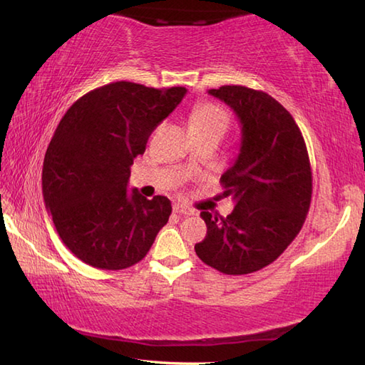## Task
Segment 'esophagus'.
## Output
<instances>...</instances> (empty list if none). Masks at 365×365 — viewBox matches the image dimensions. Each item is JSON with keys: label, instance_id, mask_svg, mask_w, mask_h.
Segmentation results:
<instances>
[{"label": "esophagus", "instance_id": "1", "mask_svg": "<svg viewBox=\"0 0 365 365\" xmlns=\"http://www.w3.org/2000/svg\"><path fill=\"white\" fill-rule=\"evenodd\" d=\"M174 212L175 213H178V215H195V210H192V208H190V207H185V205H182V204H177V205H174Z\"/></svg>", "mask_w": 365, "mask_h": 365}]
</instances>
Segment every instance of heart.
Masks as SVG:
<instances>
[{
    "instance_id": "obj_1",
    "label": "heart",
    "mask_w": 365,
    "mask_h": 365,
    "mask_svg": "<svg viewBox=\"0 0 365 365\" xmlns=\"http://www.w3.org/2000/svg\"><path fill=\"white\" fill-rule=\"evenodd\" d=\"M188 127L191 133L197 131H220L224 133L229 127V114L220 105L212 102L199 103L188 118Z\"/></svg>"
}]
</instances>
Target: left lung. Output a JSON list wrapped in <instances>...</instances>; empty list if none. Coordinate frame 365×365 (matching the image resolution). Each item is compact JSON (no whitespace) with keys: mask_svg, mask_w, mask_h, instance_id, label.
Returning a JSON list of instances; mask_svg holds the SVG:
<instances>
[{"mask_svg":"<svg viewBox=\"0 0 365 365\" xmlns=\"http://www.w3.org/2000/svg\"><path fill=\"white\" fill-rule=\"evenodd\" d=\"M208 94L230 106L242 125L238 157L221 175L235 207L226 218L200 212L207 235L197 257L224 274H247L273 263L304 224L312 173L292 114L267 92L221 86Z\"/></svg>","mask_w":365,"mask_h":365,"instance_id":"8db88e82","label":"left lung"}]
</instances>
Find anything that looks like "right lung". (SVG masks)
<instances>
[{
    "label": "right lung",
    "mask_w": 365,
    "mask_h": 365,
    "mask_svg": "<svg viewBox=\"0 0 365 365\" xmlns=\"http://www.w3.org/2000/svg\"><path fill=\"white\" fill-rule=\"evenodd\" d=\"M185 94L115 81L76 100L61 119L43 158V200L63 243L88 265L133 267L168 222V197L145 199L127 187L133 160Z\"/></svg>",
    "instance_id": "1"
}]
</instances>
